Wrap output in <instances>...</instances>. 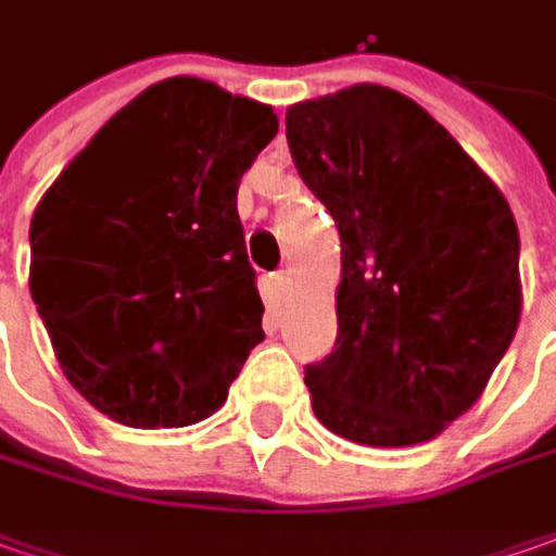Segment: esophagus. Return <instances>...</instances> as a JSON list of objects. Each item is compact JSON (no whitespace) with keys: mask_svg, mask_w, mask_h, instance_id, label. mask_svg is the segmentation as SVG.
<instances>
[{"mask_svg":"<svg viewBox=\"0 0 556 556\" xmlns=\"http://www.w3.org/2000/svg\"><path fill=\"white\" fill-rule=\"evenodd\" d=\"M270 286H274V292H282V286H286V274H274V277H270Z\"/></svg>","mask_w":556,"mask_h":556,"instance_id":"esophagus-1","label":"esophagus"}]
</instances>
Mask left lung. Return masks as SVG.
Instances as JSON below:
<instances>
[{"instance_id": "left-lung-1", "label": "left lung", "mask_w": 556, "mask_h": 556, "mask_svg": "<svg viewBox=\"0 0 556 556\" xmlns=\"http://www.w3.org/2000/svg\"><path fill=\"white\" fill-rule=\"evenodd\" d=\"M286 138L341 237L336 351L304 366L316 418L363 446L433 440L477 403L520 323L510 205L393 88L289 106Z\"/></svg>"}]
</instances>
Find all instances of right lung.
Wrapping results in <instances>:
<instances>
[{
	"label": "right lung",
	"mask_w": 556,
	"mask_h": 556,
	"mask_svg": "<svg viewBox=\"0 0 556 556\" xmlns=\"http://www.w3.org/2000/svg\"><path fill=\"white\" fill-rule=\"evenodd\" d=\"M267 104L175 76L91 138L29 220V292L70 384L128 428L224 406L264 341L237 190Z\"/></svg>",
	"instance_id": "1"
}]
</instances>
